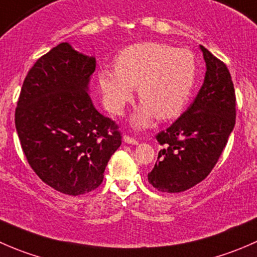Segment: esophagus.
Wrapping results in <instances>:
<instances>
[{
	"mask_svg": "<svg viewBox=\"0 0 257 257\" xmlns=\"http://www.w3.org/2000/svg\"><path fill=\"white\" fill-rule=\"evenodd\" d=\"M123 141L128 144H133V145L139 144V142L137 141L136 138H133V137H129V136H123Z\"/></svg>",
	"mask_w": 257,
	"mask_h": 257,
	"instance_id": "obj_1",
	"label": "esophagus"
}]
</instances>
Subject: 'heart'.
Listing matches in <instances>:
<instances>
[{
    "label": "heart",
    "instance_id": "heart-1",
    "mask_svg": "<svg viewBox=\"0 0 257 257\" xmlns=\"http://www.w3.org/2000/svg\"><path fill=\"white\" fill-rule=\"evenodd\" d=\"M198 66L189 49L160 42H141L125 47L115 59V69L98 73L105 105L120 114L138 88L142 104L132 116L136 128H147L157 115L175 118L188 104L196 80Z\"/></svg>",
    "mask_w": 257,
    "mask_h": 257
}]
</instances>
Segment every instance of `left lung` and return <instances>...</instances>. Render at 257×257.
<instances>
[{
    "mask_svg": "<svg viewBox=\"0 0 257 257\" xmlns=\"http://www.w3.org/2000/svg\"><path fill=\"white\" fill-rule=\"evenodd\" d=\"M200 49L206 72L198 95L157 136L164 148L148 180L163 193H181L208 177L235 126L236 98L229 69L205 47Z\"/></svg>",
    "mask_w": 257,
    "mask_h": 257,
    "instance_id": "8db88e82",
    "label": "left lung"
}]
</instances>
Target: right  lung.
I'll use <instances>...</instances> for the list:
<instances>
[{"label": "right lung", "instance_id": "1", "mask_svg": "<svg viewBox=\"0 0 257 257\" xmlns=\"http://www.w3.org/2000/svg\"><path fill=\"white\" fill-rule=\"evenodd\" d=\"M94 71V57L59 43L30 69L15 113L28 164L67 195L97 189L121 144L115 121L98 112L88 94Z\"/></svg>", "mask_w": 257, "mask_h": 257}]
</instances>
